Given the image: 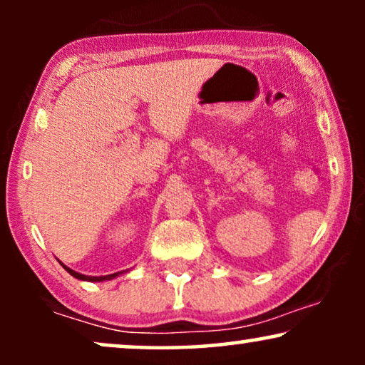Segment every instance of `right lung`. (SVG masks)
<instances>
[{
    "mask_svg": "<svg viewBox=\"0 0 365 365\" xmlns=\"http://www.w3.org/2000/svg\"><path fill=\"white\" fill-rule=\"evenodd\" d=\"M63 267L66 269V271L71 274L73 277H76V279H81V281H91V282H101V281H109V279H114L116 276H119V274L121 272H114V274H109V276H99V277H96V276H84V274H79V272H76V271H73V269H69V267H66L63 264Z\"/></svg>",
    "mask_w": 365,
    "mask_h": 365,
    "instance_id": "obj_1",
    "label": "right lung"
}]
</instances>
